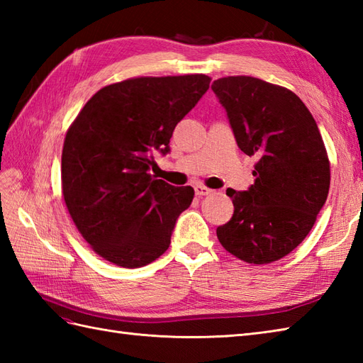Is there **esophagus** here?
Segmentation results:
<instances>
[{
    "mask_svg": "<svg viewBox=\"0 0 363 363\" xmlns=\"http://www.w3.org/2000/svg\"><path fill=\"white\" fill-rule=\"evenodd\" d=\"M211 191H212V190H211L209 187L201 186V184H198V186H195V194H196L198 196H206V195H209Z\"/></svg>",
    "mask_w": 363,
    "mask_h": 363,
    "instance_id": "esophagus-1",
    "label": "esophagus"
}]
</instances>
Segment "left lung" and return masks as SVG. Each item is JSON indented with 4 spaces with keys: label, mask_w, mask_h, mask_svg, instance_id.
I'll return each instance as SVG.
<instances>
[{
    "label": "left lung",
    "mask_w": 363,
    "mask_h": 363,
    "mask_svg": "<svg viewBox=\"0 0 363 363\" xmlns=\"http://www.w3.org/2000/svg\"><path fill=\"white\" fill-rule=\"evenodd\" d=\"M235 140L256 156L254 184L228 189L234 215L217 228L223 248L254 265L272 264L304 240L325 206L330 165L312 113L291 90L251 76L212 84Z\"/></svg>",
    "instance_id": "8db88e82"
}]
</instances>
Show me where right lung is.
<instances>
[{"instance_id": "right-lung-1", "label": "right lung", "mask_w": 363, "mask_h": 363, "mask_svg": "<svg viewBox=\"0 0 363 363\" xmlns=\"http://www.w3.org/2000/svg\"><path fill=\"white\" fill-rule=\"evenodd\" d=\"M206 74L133 78L91 96L68 128L62 195L98 256L123 268L151 264L169 246L195 190L150 174L173 130L209 89Z\"/></svg>"}]
</instances>
